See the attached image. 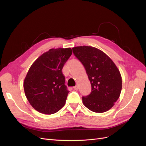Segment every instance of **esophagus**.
Listing matches in <instances>:
<instances>
[{"instance_id": "1", "label": "esophagus", "mask_w": 146, "mask_h": 146, "mask_svg": "<svg viewBox=\"0 0 146 146\" xmlns=\"http://www.w3.org/2000/svg\"><path fill=\"white\" fill-rule=\"evenodd\" d=\"M73 89L74 90H78V86L76 85V86H74L73 87Z\"/></svg>"}]
</instances>
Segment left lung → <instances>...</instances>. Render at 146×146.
Returning <instances> with one entry per match:
<instances>
[{"mask_svg": "<svg viewBox=\"0 0 146 146\" xmlns=\"http://www.w3.org/2000/svg\"><path fill=\"white\" fill-rule=\"evenodd\" d=\"M74 56L85 68L91 84V92L82 97L90 110L103 113L110 110L122 90V78L115 63L104 52L92 46L72 48Z\"/></svg>", "mask_w": 146, "mask_h": 146, "instance_id": "obj_1", "label": "left lung"}]
</instances>
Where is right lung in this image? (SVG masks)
Returning <instances> with one entry per match:
<instances>
[{
    "instance_id": "right-lung-1",
    "label": "right lung",
    "mask_w": 146,
    "mask_h": 146,
    "mask_svg": "<svg viewBox=\"0 0 146 146\" xmlns=\"http://www.w3.org/2000/svg\"><path fill=\"white\" fill-rule=\"evenodd\" d=\"M72 54L70 48L50 49L29 70L24 90L30 104L37 111L52 115L64 106L69 91L62 69Z\"/></svg>"
}]
</instances>
